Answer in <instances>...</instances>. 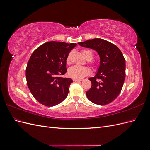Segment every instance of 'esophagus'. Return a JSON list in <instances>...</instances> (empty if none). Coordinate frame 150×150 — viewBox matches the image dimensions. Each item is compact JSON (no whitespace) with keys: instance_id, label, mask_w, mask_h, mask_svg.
I'll return each instance as SVG.
<instances>
[{"instance_id":"34e87169","label":"esophagus","mask_w":150,"mask_h":150,"mask_svg":"<svg viewBox=\"0 0 150 150\" xmlns=\"http://www.w3.org/2000/svg\"><path fill=\"white\" fill-rule=\"evenodd\" d=\"M82 80L81 79H73V81L74 82H80Z\"/></svg>"}]
</instances>
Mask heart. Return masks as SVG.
I'll list each match as a JSON object with an SVG mask.
<instances>
[{"instance_id":"obj_1","label":"heart","mask_w":150,"mask_h":150,"mask_svg":"<svg viewBox=\"0 0 150 150\" xmlns=\"http://www.w3.org/2000/svg\"><path fill=\"white\" fill-rule=\"evenodd\" d=\"M83 56L88 60H91L93 58V52L89 50H83ZM70 60L69 56L67 57V62H69ZM90 71L87 67H84L79 66H74L71 67L69 70V74L71 78L77 79H81L84 77L89 74Z\"/></svg>"}]
</instances>
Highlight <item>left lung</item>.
I'll list each match as a JSON object with an SVG mask.
<instances>
[{
  "label": "left lung",
  "mask_w": 150,
  "mask_h": 150,
  "mask_svg": "<svg viewBox=\"0 0 150 150\" xmlns=\"http://www.w3.org/2000/svg\"><path fill=\"white\" fill-rule=\"evenodd\" d=\"M79 46L94 49L100 57L96 74L89 78L91 87L86 92L90 101L106 105L121 93L125 79V59L116 45L102 39H93L79 42Z\"/></svg>",
  "instance_id": "left-lung-1"
}]
</instances>
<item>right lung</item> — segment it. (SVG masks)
I'll list each match as a JSON object with an SVG mask.
<instances>
[{
    "label": "right lung",
    "instance_id": "obj_1",
    "mask_svg": "<svg viewBox=\"0 0 150 150\" xmlns=\"http://www.w3.org/2000/svg\"><path fill=\"white\" fill-rule=\"evenodd\" d=\"M76 43L51 41L32 54L25 71L27 84L34 98L46 106H54L66 98L71 78H62L67 72L66 60Z\"/></svg>",
    "mask_w": 150,
    "mask_h": 150
}]
</instances>
